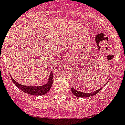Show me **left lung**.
I'll return each instance as SVG.
<instances>
[{
	"label": "left lung",
	"instance_id": "1",
	"mask_svg": "<svg viewBox=\"0 0 125 125\" xmlns=\"http://www.w3.org/2000/svg\"><path fill=\"white\" fill-rule=\"evenodd\" d=\"M104 86L101 87L100 89H97L96 91H94V92H92V93H83V92H80L79 91H77L76 89H75L73 87H71V91L72 94L74 95H75L76 97H91V96H93V95H95L97 93H99V91L101 90V89H103V87H104Z\"/></svg>",
	"mask_w": 125,
	"mask_h": 125
}]
</instances>
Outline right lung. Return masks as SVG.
Instances as JSON below:
<instances>
[{"label":"right lung","mask_w":125,"mask_h":125,"mask_svg":"<svg viewBox=\"0 0 125 125\" xmlns=\"http://www.w3.org/2000/svg\"><path fill=\"white\" fill-rule=\"evenodd\" d=\"M53 77V74L52 73V72H51L49 76L48 81L44 85H40V86H28V85H24L22 84H20L19 83L16 82V81H14V79H12V77L10 76L12 81L18 88L23 91L24 93L34 95H42L48 93V92L50 91L52 86Z\"/></svg>","instance_id":"1"}]
</instances>
